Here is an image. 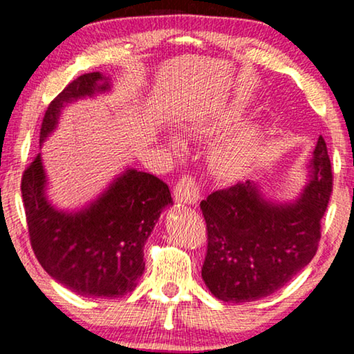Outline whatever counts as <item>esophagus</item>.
Returning a JSON list of instances; mask_svg holds the SVG:
<instances>
[{
  "mask_svg": "<svg viewBox=\"0 0 354 354\" xmlns=\"http://www.w3.org/2000/svg\"><path fill=\"white\" fill-rule=\"evenodd\" d=\"M200 200V183L192 176H183L176 183V201L183 205H195Z\"/></svg>",
  "mask_w": 354,
  "mask_h": 354,
  "instance_id": "34e87169",
  "label": "esophagus"
}]
</instances>
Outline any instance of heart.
Here are the masks:
<instances>
[{
	"mask_svg": "<svg viewBox=\"0 0 354 354\" xmlns=\"http://www.w3.org/2000/svg\"><path fill=\"white\" fill-rule=\"evenodd\" d=\"M245 104L230 103L224 108L198 115L185 127V133L192 138H209L229 132L232 127L243 119ZM263 143V129L258 124H250L241 127L239 132L222 140L212 149L209 158L211 171L219 178L232 180L241 176L245 169L253 162ZM171 148H178L180 142L176 137H167Z\"/></svg>",
	"mask_w": 354,
	"mask_h": 354,
	"instance_id": "heart-1",
	"label": "heart"
}]
</instances>
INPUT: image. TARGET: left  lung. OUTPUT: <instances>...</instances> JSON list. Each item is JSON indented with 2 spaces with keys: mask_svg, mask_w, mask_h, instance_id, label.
Masks as SVG:
<instances>
[{
  "mask_svg": "<svg viewBox=\"0 0 354 354\" xmlns=\"http://www.w3.org/2000/svg\"><path fill=\"white\" fill-rule=\"evenodd\" d=\"M308 169L309 183L295 201L266 200L259 187L246 180L200 203L207 230L201 277L217 299L246 303L266 298L311 263L332 192L330 159L322 137Z\"/></svg>",
  "mask_w": 354,
  "mask_h": 354,
  "instance_id": "8db88e82",
  "label": "left lung"
}]
</instances>
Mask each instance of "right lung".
Returning a JSON list of instances; mask_svg holds the SVG:
<instances>
[{"instance_id":"1","label":"right lung","mask_w":354,"mask_h":354,"mask_svg":"<svg viewBox=\"0 0 354 354\" xmlns=\"http://www.w3.org/2000/svg\"><path fill=\"white\" fill-rule=\"evenodd\" d=\"M109 88V79L100 72L71 82L48 106L40 145L56 129L66 104ZM21 190L38 263L56 282L93 298H120L137 287L145 270L143 246L161 211L172 205L166 183L127 167L84 209L61 211L46 198L40 154L24 171Z\"/></svg>"}]
</instances>
